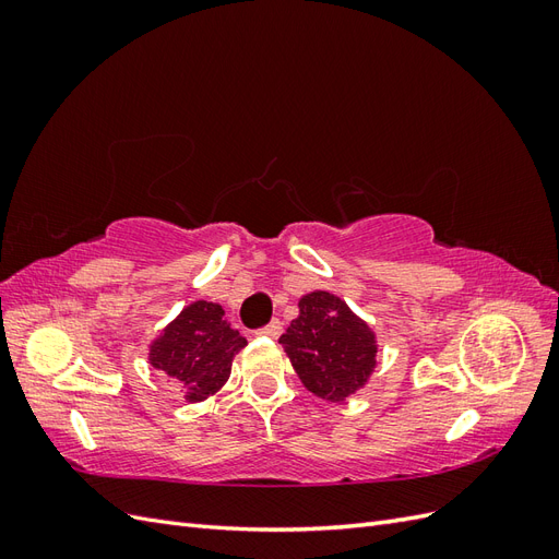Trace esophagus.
I'll use <instances>...</instances> for the list:
<instances>
[{
	"label": "esophagus",
	"instance_id": "obj_1",
	"mask_svg": "<svg viewBox=\"0 0 559 559\" xmlns=\"http://www.w3.org/2000/svg\"><path fill=\"white\" fill-rule=\"evenodd\" d=\"M259 333H263V335H270V337H280V335H282V321H280V319L267 321V324H265V326H263Z\"/></svg>",
	"mask_w": 559,
	"mask_h": 559
}]
</instances>
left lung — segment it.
Masks as SVG:
<instances>
[{
    "label": "left lung",
    "mask_w": 559,
    "mask_h": 559,
    "mask_svg": "<svg viewBox=\"0 0 559 559\" xmlns=\"http://www.w3.org/2000/svg\"><path fill=\"white\" fill-rule=\"evenodd\" d=\"M300 314L280 337L300 382L333 403L366 384L376 368V335L329 292L302 296Z\"/></svg>",
    "instance_id": "1"
}]
</instances>
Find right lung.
<instances>
[{
  "label": "right lung",
  "mask_w": 559,
  "mask_h": 559,
  "mask_svg": "<svg viewBox=\"0 0 559 559\" xmlns=\"http://www.w3.org/2000/svg\"><path fill=\"white\" fill-rule=\"evenodd\" d=\"M247 345L216 302L198 300L151 345L148 361L186 386V401H205L230 376L233 357Z\"/></svg>",
  "instance_id": "1"
}]
</instances>
